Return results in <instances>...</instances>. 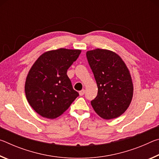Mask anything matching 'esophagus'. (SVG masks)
Masks as SVG:
<instances>
[{
	"label": "esophagus",
	"instance_id": "obj_1",
	"mask_svg": "<svg viewBox=\"0 0 159 159\" xmlns=\"http://www.w3.org/2000/svg\"><path fill=\"white\" fill-rule=\"evenodd\" d=\"M84 93H85V90H82L79 91V95H80V96H83V95H84Z\"/></svg>",
	"mask_w": 159,
	"mask_h": 159
}]
</instances>
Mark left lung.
<instances>
[{"label":"left lung","mask_w":159,"mask_h":159,"mask_svg":"<svg viewBox=\"0 0 159 159\" xmlns=\"http://www.w3.org/2000/svg\"><path fill=\"white\" fill-rule=\"evenodd\" d=\"M86 57L98 89L91 105L104 119L120 116L128 108L133 95V84L127 66L119 55L109 50H89Z\"/></svg>","instance_id":"obj_1"}]
</instances>
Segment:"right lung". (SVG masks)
Returning <instances> with one entry per match:
<instances>
[{
    "label": "right lung",
    "mask_w": 159,
    "mask_h": 159,
    "mask_svg": "<svg viewBox=\"0 0 159 159\" xmlns=\"http://www.w3.org/2000/svg\"><path fill=\"white\" fill-rule=\"evenodd\" d=\"M80 50L60 48L40 56L26 76L25 94L30 106L41 116L53 119L68 109L79 94L66 74Z\"/></svg>",
    "instance_id": "obj_1"
}]
</instances>
